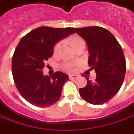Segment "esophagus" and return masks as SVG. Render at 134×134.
Instances as JSON below:
<instances>
[{"mask_svg": "<svg viewBox=\"0 0 134 134\" xmlns=\"http://www.w3.org/2000/svg\"><path fill=\"white\" fill-rule=\"evenodd\" d=\"M77 77H79L78 74H71V75H69V78L70 79H76Z\"/></svg>", "mask_w": 134, "mask_h": 134, "instance_id": "obj_1", "label": "esophagus"}]
</instances>
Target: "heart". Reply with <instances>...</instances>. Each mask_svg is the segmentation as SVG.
<instances>
[{"instance_id":"obj_1","label":"heart","mask_w":134,"mask_h":134,"mask_svg":"<svg viewBox=\"0 0 134 134\" xmlns=\"http://www.w3.org/2000/svg\"><path fill=\"white\" fill-rule=\"evenodd\" d=\"M69 41H70V43L71 44L72 47L74 49V47H76L77 44H79L82 41H84L80 37L77 36H74L69 38ZM60 48H61V42H58V43L55 44V47L53 48V53L55 55H57L59 52V51H60ZM73 65H73L72 63H65L64 66H65V68L67 70H71L73 68Z\"/></svg>"}]
</instances>
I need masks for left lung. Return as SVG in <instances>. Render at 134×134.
<instances>
[{"instance_id": "obj_1", "label": "left lung", "mask_w": 134, "mask_h": 134, "mask_svg": "<svg viewBox=\"0 0 134 134\" xmlns=\"http://www.w3.org/2000/svg\"><path fill=\"white\" fill-rule=\"evenodd\" d=\"M86 41L88 65L96 73L95 81L84 75L87 84L79 89L84 100L94 105L107 103L118 93L125 78L126 65L121 46L112 34L98 26L74 28Z\"/></svg>"}]
</instances>
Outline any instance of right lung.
Wrapping results in <instances>:
<instances>
[{
  "instance_id": "1",
  "label": "right lung",
  "mask_w": 134,
  "mask_h": 134,
  "mask_svg": "<svg viewBox=\"0 0 134 134\" xmlns=\"http://www.w3.org/2000/svg\"><path fill=\"white\" fill-rule=\"evenodd\" d=\"M74 29L39 27L19 41L12 57L13 78L21 96L34 106L47 107L61 96L63 85L69 76L61 71L44 76L42 69L53 55L55 44L74 34Z\"/></svg>"
}]
</instances>
